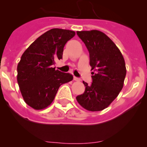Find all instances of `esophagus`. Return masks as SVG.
<instances>
[{
	"label": "esophagus",
	"mask_w": 147,
	"mask_h": 147,
	"mask_svg": "<svg viewBox=\"0 0 147 147\" xmlns=\"http://www.w3.org/2000/svg\"><path fill=\"white\" fill-rule=\"evenodd\" d=\"M73 79H74V80H75V81H78V82H80V81H81L80 78H77V77H74V78H73Z\"/></svg>",
	"instance_id": "1"
}]
</instances>
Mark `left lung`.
Segmentation results:
<instances>
[{"instance_id":"obj_1","label":"left lung","mask_w":147,"mask_h":147,"mask_svg":"<svg viewBox=\"0 0 147 147\" xmlns=\"http://www.w3.org/2000/svg\"><path fill=\"white\" fill-rule=\"evenodd\" d=\"M90 53L92 82L85 86L84 93L76 97L78 103L91 112L103 110L115 100L124 85L127 69L117 45L104 32L97 30L78 31Z\"/></svg>"}]
</instances>
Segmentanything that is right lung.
I'll use <instances>...</instances> for the list:
<instances>
[{
    "mask_svg": "<svg viewBox=\"0 0 147 147\" xmlns=\"http://www.w3.org/2000/svg\"><path fill=\"white\" fill-rule=\"evenodd\" d=\"M75 31L53 28L37 38L22 55L18 65L17 80L26 103L40 110L54 100L60 85L73 76L55 69L56 59L63 58V48Z\"/></svg>",
    "mask_w": 147,
    "mask_h": 147,
    "instance_id": "1",
    "label": "right lung"
}]
</instances>
